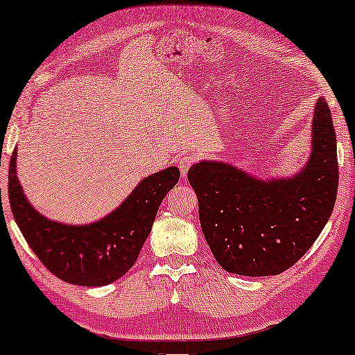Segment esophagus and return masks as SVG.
<instances>
[{
	"instance_id": "obj_1",
	"label": "esophagus",
	"mask_w": 355,
	"mask_h": 355,
	"mask_svg": "<svg viewBox=\"0 0 355 355\" xmlns=\"http://www.w3.org/2000/svg\"><path fill=\"white\" fill-rule=\"evenodd\" d=\"M193 163H196V158H193L192 155H184V157H181V159H179V169H181V174L184 178L187 176L189 169H191Z\"/></svg>"
}]
</instances>
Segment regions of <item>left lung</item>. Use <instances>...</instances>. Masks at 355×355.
Instances as JSON below:
<instances>
[{"instance_id": "8db88e82", "label": "left lung", "mask_w": 355, "mask_h": 355, "mask_svg": "<svg viewBox=\"0 0 355 355\" xmlns=\"http://www.w3.org/2000/svg\"><path fill=\"white\" fill-rule=\"evenodd\" d=\"M312 135L310 162L291 179L257 181L225 163L202 162L189 169L203 236L226 271L242 276L283 273L323 231L339 178L336 134L324 100L315 108Z\"/></svg>"}]
</instances>
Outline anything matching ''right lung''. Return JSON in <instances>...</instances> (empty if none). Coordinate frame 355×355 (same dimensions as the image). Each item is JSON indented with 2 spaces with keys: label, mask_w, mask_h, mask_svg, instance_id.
<instances>
[{
  "label": "right lung",
  "mask_w": 355,
  "mask_h": 355,
  "mask_svg": "<svg viewBox=\"0 0 355 355\" xmlns=\"http://www.w3.org/2000/svg\"><path fill=\"white\" fill-rule=\"evenodd\" d=\"M16 155L14 150L8 186L14 220L46 270L77 286H105L128 273L152 231L162 200L181 176L176 166L155 173L101 221L67 226L43 218L27 202L16 176Z\"/></svg>",
  "instance_id": "right-lung-1"
}]
</instances>
